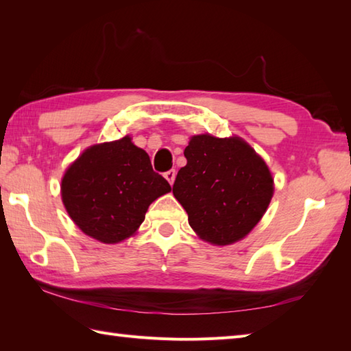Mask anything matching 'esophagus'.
Here are the masks:
<instances>
[{"label":"esophagus","mask_w":351,"mask_h":351,"mask_svg":"<svg viewBox=\"0 0 351 351\" xmlns=\"http://www.w3.org/2000/svg\"><path fill=\"white\" fill-rule=\"evenodd\" d=\"M175 176H176V171H175V169L167 170L166 173H164V178H166V180L169 181V184H170V185L175 182Z\"/></svg>","instance_id":"obj_1"}]
</instances>
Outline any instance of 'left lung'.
I'll use <instances>...</instances> for the list:
<instances>
[{
	"label": "left lung",
	"mask_w": 351,
	"mask_h": 351,
	"mask_svg": "<svg viewBox=\"0 0 351 351\" xmlns=\"http://www.w3.org/2000/svg\"><path fill=\"white\" fill-rule=\"evenodd\" d=\"M173 196L189 214L193 230L217 245L241 240L258 225L273 197L265 161L240 137L193 136L184 151Z\"/></svg>",
	"instance_id": "obj_1"
}]
</instances>
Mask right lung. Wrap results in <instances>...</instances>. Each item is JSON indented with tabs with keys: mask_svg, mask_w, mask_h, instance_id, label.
<instances>
[{
	"mask_svg": "<svg viewBox=\"0 0 351 351\" xmlns=\"http://www.w3.org/2000/svg\"><path fill=\"white\" fill-rule=\"evenodd\" d=\"M169 191V182L130 136L86 149L62 180V199L73 223L106 244L136 234L149 205Z\"/></svg>",
	"mask_w": 351,
	"mask_h": 351,
	"instance_id": "add662e5",
	"label": "right lung"
}]
</instances>
